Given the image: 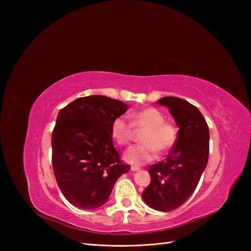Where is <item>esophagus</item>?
Returning a JSON list of instances; mask_svg holds the SVG:
<instances>
[{
    "instance_id": "34e87169",
    "label": "esophagus",
    "mask_w": 251,
    "mask_h": 251,
    "mask_svg": "<svg viewBox=\"0 0 251 251\" xmlns=\"http://www.w3.org/2000/svg\"><path fill=\"white\" fill-rule=\"evenodd\" d=\"M140 169H139V166H136V165H132L131 166V171L132 172H137V171H139Z\"/></svg>"
}]
</instances>
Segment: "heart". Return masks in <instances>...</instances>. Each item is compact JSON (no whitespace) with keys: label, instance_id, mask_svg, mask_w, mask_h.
<instances>
[{"label":"heart","instance_id":"1","mask_svg":"<svg viewBox=\"0 0 251 251\" xmlns=\"http://www.w3.org/2000/svg\"><path fill=\"white\" fill-rule=\"evenodd\" d=\"M131 124L124 117L118 116L111 124V136L119 146H126L132 140L133 127L146 128L141 135L142 144L135 146L125 151L124 159L131 164L141 165L153 160L156 151L165 153L177 141V128L165 123L163 114L155 108H146L133 112Z\"/></svg>","mask_w":251,"mask_h":251}]
</instances>
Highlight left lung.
Returning a JSON list of instances; mask_svg holds the SVG:
<instances>
[{
	"instance_id": "obj_1",
	"label": "left lung",
	"mask_w": 251,
	"mask_h": 251,
	"mask_svg": "<svg viewBox=\"0 0 251 251\" xmlns=\"http://www.w3.org/2000/svg\"><path fill=\"white\" fill-rule=\"evenodd\" d=\"M157 103L169 108L179 131L165 160L150 166L151 180L142 199L153 209L171 211L181 206L199 183L208 161L209 130L201 112L188 101L166 96Z\"/></svg>"
}]
</instances>
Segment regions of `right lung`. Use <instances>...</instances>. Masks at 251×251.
<instances>
[{
  "instance_id": "1",
  "label": "right lung",
  "mask_w": 251,
  "mask_h": 251,
  "mask_svg": "<svg viewBox=\"0 0 251 251\" xmlns=\"http://www.w3.org/2000/svg\"><path fill=\"white\" fill-rule=\"evenodd\" d=\"M127 110L102 95L79 97L58 112L52 132V168L74 206L94 209L108 201L116 180L130 170L113 146L111 124Z\"/></svg>"
}]
</instances>
